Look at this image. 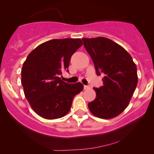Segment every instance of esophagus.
<instances>
[{"instance_id":"esophagus-1","label":"esophagus","mask_w":154,"mask_h":154,"mask_svg":"<svg viewBox=\"0 0 154 154\" xmlns=\"http://www.w3.org/2000/svg\"><path fill=\"white\" fill-rule=\"evenodd\" d=\"M90 88V86H88V85H84V89H85V90L88 89V88Z\"/></svg>"}]
</instances>
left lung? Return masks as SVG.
Wrapping results in <instances>:
<instances>
[{"instance_id": "left-lung-1", "label": "left lung", "mask_w": 154, "mask_h": 154, "mask_svg": "<svg viewBox=\"0 0 154 154\" xmlns=\"http://www.w3.org/2000/svg\"><path fill=\"white\" fill-rule=\"evenodd\" d=\"M82 40L97 75H104L103 85L93 88L96 98L88 108L97 117L112 119L129 105L137 84V67L128 51L110 39L98 37Z\"/></svg>"}]
</instances>
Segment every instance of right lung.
I'll return each mask as SVG.
<instances>
[{
    "label": "right lung",
    "mask_w": 154,
    "mask_h": 154,
    "mask_svg": "<svg viewBox=\"0 0 154 154\" xmlns=\"http://www.w3.org/2000/svg\"><path fill=\"white\" fill-rule=\"evenodd\" d=\"M79 38L54 39L40 44L27 56L22 69V85L32 110L44 119L64 116L74 97L83 90L80 82L68 84L60 75L82 45Z\"/></svg>",
    "instance_id": "right-lung-1"
}]
</instances>
